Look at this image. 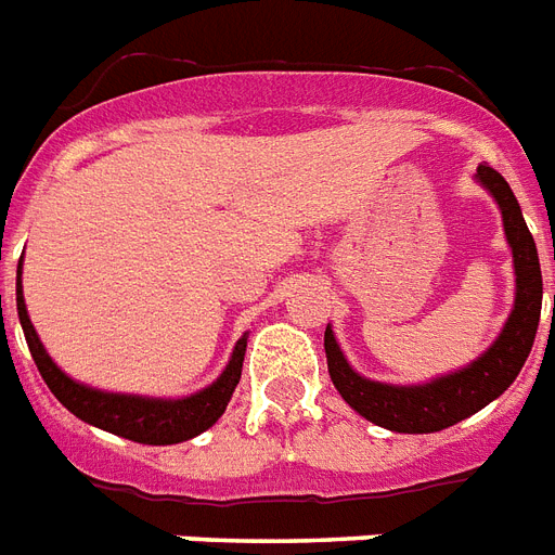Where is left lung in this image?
Returning a JSON list of instances; mask_svg holds the SVG:
<instances>
[{
	"instance_id": "obj_1",
	"label": "left lung",
	"mask_w": 555,
	"mask_h": 555,
	"mask_svg": "<svg viewBox=\"0 0 555 555\" xmlns=\"http://www.w3.org/2000/svg\"><path fill=\"white\" fill-rule=\"evenodd\" d=\"M476 182L499 205L504 238L513 254V273H516L511 317L485 353L476 356L465 367L441 373L422 385H390V382H376L356 373L341 353L331 324L324 331V353H327V373H331L333 387L359 416L393 434H436L479 413L516 382L521 364L527 362L533 348L535 327L542 317L539 250L504 176L488 165H479Z\"/></svg>"
}]
</instances>
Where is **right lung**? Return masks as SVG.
<instances>
[{"label":"right lung","mask_w":555,"mask_h":555,"mask_svg":"<svg viewBox=\"0 0 555 555\" xmlns=\"http://www.w3.org/2000/svg\"><path fill=\"white\" fill-rule=\"evenodd\" d=\"M16 310H20L22 331H25V339H28L36 367H39L44 385L51 387V393L56 396L59 402L65 404L76 418L88 422V425L121 436V439L139 441V444H179V441L205 434L207 427H214L219 422V416H222L228 402H231L238 379H242L247 333L236 341L231 362L224 364V371L216 376V382H210V385L191 396L159 399V396L99 390V387H90L85 382H76L74 376H67L48 356L34 322H30L28 308H25L22 268L16 273Z\"/></svg>","instance_id":"obj_1"}]
</instances>
